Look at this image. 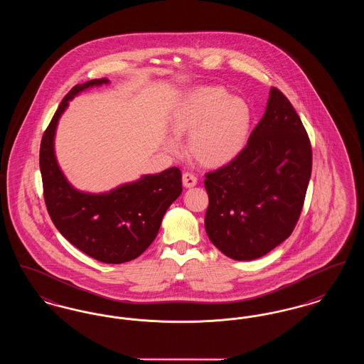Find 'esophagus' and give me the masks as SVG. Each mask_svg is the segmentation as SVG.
Listing matches in <instances>:
<instances>
[{
  "instance_id": "obj_1",
  "label": "esophagus",
  "mask_w": 364,
  "mask_h": 364,
  "mask_svg": "<svg viewBox=\"0 0 364 364\" xmlns=\"http://www.w3.org/2000/svg\"><path fill=\"white\" fill-rule=\"evenodd\" d=\"M196 183H198V178H196L195 174L188 173V172L183 174V184H184V187H187V188L195 187Z\"/></svg>"
}]
</instances>
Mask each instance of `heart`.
<instances>
[{"label":"heart","instance_id":"1","mask_svg":"<svg viewBox=\"0 0 364 364\" xmlns=\"http://www.w3.org/2000/svg\"><path fill=\"white\" fill-rule=\"evenodd\" d=\"M250 107L220 86L191 90L171 116L174 135L190 134L188 154L208 168H220L240 154L250 134ZM169 149L176 150L172 141Z\"/></svg>","mask_w":364,"mask_h":364}]
</instances>
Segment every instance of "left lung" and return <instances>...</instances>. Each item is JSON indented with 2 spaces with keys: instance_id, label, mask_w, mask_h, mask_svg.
Segmentation results:
<instances>
[{
  "instance_id": "left-lung-1",
  "label": "left lung",
  "mask_w": 364,
  "mask_h": 364,
  "mask_svg": "<svg viewBox=\"0 0 364 364\" xmlns=\"http://www.w3.org/2000/svg\"><path fill=\"white\" fill-rule=\"evenodd\" d=\"M311 141L289 100L273 87L240 154L205 178L208 239L226 257L257 259L291 236L311 177Z\"/></svg>"
}]
</instances>
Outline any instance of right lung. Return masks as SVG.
Here are the masks:
<instances>
[{"label":"right lung","instance_id":"right-lung-1","mask_svg":"<svg viewBox=\"0 0 364 364\" xmlns=\"http://www.w3.org/2000/svg\"><path fill=\"white\" fill-rule=\"evenodd\" d=\"M107 82L94 79L76 85L64 97L43 132L39 168L46 208L58 232L94 259L124 263L138 258L154 242L164 214L183 191L181 172L171 168L162 173L147 174L101 195L72 188L54 156L57 122L77 92Z\"/></svg>","mask_w":364,"mask_h":364}]
</instances>
